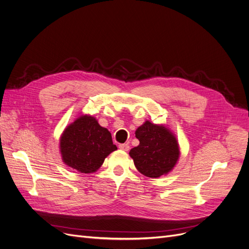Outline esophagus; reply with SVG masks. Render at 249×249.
I'll return each instance as SVG.
<instances>
[{"label": "esophagus", "mask_w": 249, "mask_h": 249, "mask_svg": "<svg viewBox=\"0 0 249 249\" xmlns=\"http://www.w3.org/2000/svg\"><path fill=\"white\" fill-rule=\"evenodd\" d=\"M119 148H120L121 150H123V151H128L129 148H130V146H129L128 144H126V143H124V144H120V145H119Z\"/></svg>", "instance_id": "esophagus-1"}]
</instances>
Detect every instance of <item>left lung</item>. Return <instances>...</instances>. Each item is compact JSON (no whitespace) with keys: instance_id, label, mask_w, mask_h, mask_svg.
<instances>
[{"instance_id":"8db88e82","label":"left lung","mask_w":249,"mask_h":249,"mask_svg":"<svg viewBox=\"0 0 249 249\" xmlns=\"http://www.w3.org/2000/svg\"><path fill=\"white\" fill-rule=\"evenodd\" d=\"M135 136L139 145L130 150L129 155L140 174L158 178L173 171L180 151L177 136L171 129L147 120L136 129Z\"/></svg>"}]
</instances>
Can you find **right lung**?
<instances>
[{
  "mask_svg": "<svg viewBox=\"0 0 249 249\" xmlns=\"http://www.w3.org/2000/svg\"><path fill=\"white\" fill-rule=\"evenodd\" d=\"M116 149L109 130L88 114L77 117L65 127L59 138L62 161L82 174L97 172L105 159Z\"/></svg>",
  "mask_w": 249,
  "mask_h": 249,
  "instance_id": "add662e5",
  "label": "right lung"
}]
</instances>
